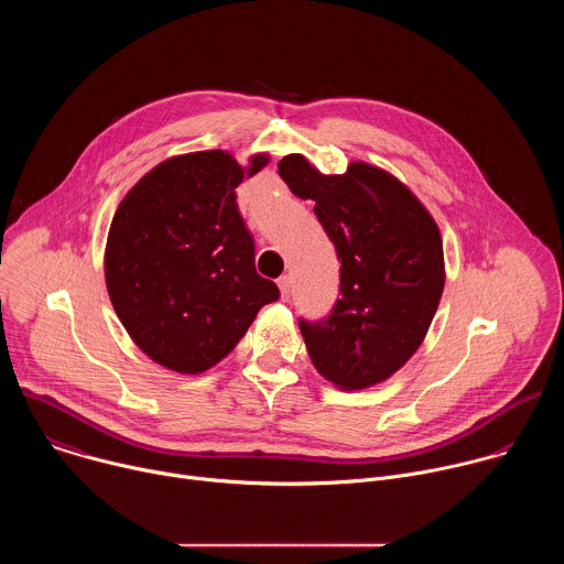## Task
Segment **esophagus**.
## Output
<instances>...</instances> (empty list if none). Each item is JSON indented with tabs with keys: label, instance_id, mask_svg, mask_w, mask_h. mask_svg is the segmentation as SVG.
<instances>
[{
	"label": "esophagus",
	"instance_id": "1",
	"mask_svg": "<svg viewBox=\"0 0 564 564\" xmlns=\"http://www.w3.org/2000/svg\"><path fill=\"white\" fill-rule=\"evenodd\" d=\"M279 290H281V299H290V292H292V276L290 274H283L279 279Z\"/></svg>",
	"mask_w": 564,
	"mask_h": 564
}]
</instances>
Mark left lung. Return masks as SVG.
I'll return each instance as SVG.
<instances>
[{"mask_svg": "<svg viewBox=\"0 0 564 564\" xmlns=\"http://www.w3.org/2000/svg\"><path fill=\"white\" fill-rule=\"evenodd\" d=\"M279 176L337 248L339 299L321 321L299 318L314 368L344 390L388 379L422 346L444 290L442 236L426 207L388 172L352 163L324 176L299 153Z\"/></svg>", "mask_w": 564, "mask_h": 564, "instance_id": "8db88e82", "label": "left lung"}]
</instances>
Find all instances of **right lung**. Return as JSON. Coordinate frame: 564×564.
I'll return each instance as SVG.
<instances>
[{"label": "right lung", "instance_id": "add662e5", "mask_svg": "<svg viewBox=\"0 0 564 564\" xmlns=\"http://www.w3.org/2000/svg\"><path fill=\"white\" fill-rule=\"evenodd\" d=\"M268 160L259 153L243 170L218 149L176 155L118 205L107 290L129 337L160 366L212 368L279 299L276 283L257 272L254 238L236 205V187Z\"/></svg>", "mask_w": 564, "mask_h": 564}]
</instances>
